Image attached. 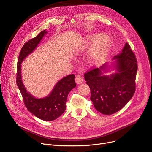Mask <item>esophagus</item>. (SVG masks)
<instances>
[{
    "mask_svg": "<svg viewBox=\"0 0 152 152\" xmlns=\"http://www.w3.org/2000/svg\"><path fill=\"white\" fill-rule=\"evenodd\" d=\"M75 81H76V83L77 84L82 83L83 82V78L82 76L79 74L77 75L76 76V78H75Z\"/></svg>",
    "mask_w": 152,
    "mask_h": 152,
    "instance_id": "obj_1",
    "label": "esophagus"
}]
</instances>
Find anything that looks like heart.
<instances>
[{"mask_svg": "<svg viewBox=\"0 0 152 152\" xmlns=\"http://www.w3.org/2000/svg\"><path fill=\"white\" fill-rule=\"evenodd\" d=\"M93 45L88 53L87 59L93 65H99L103 62L109 52L112 41L103 34H97L88 37L82 47L87 48Z\"/></svg>", "mask_w": 152, "mask_h": 152, "instance_id": "heart-1", "label": "heart"}]
</instances>
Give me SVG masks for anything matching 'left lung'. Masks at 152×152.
Masks as SVG:
<instances>
[{"mask_svg": "<svg viewBox=\"0 0 152 152\" xmlns=\"http://www.w3.org/2000/svg\"><path fill=\"white\" fill-rule=\"evenodd\" d=\"M118 73L102 76L100 69L94 68L84 74L86 83L91 90L90 99L96 110L103 114L110 115L120 111L131 99L136 89L138 62L135 53L126 42L122 52L114 56Z\"/></svg>", "mask_w": 152, "mask_h": 152, "instance_id": "8db88e82", "label": "left lung"}]
</instances>
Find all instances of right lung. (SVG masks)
Returning <instances> with one entry per match:
<instances>
[{"label": "right lung", "instance_id": "right-lung-1", "mask_svg": "<svg viewBox=\"0 0 152 152\" xmlns=\"http://www.w3.org/2000/svg\"><path fill=\"white\" fill-rule=\"evenodd\" d=\"M46 33V30L41 31L35 37L26 42L21 48L17 62L16 83L28 110L42 120L52 121L61 116L66 110L68 94L76 85L75 80V75L72 74L61 79L49 96L39 99L34 97L27 92L21 77V62L34 50Z\"/></svg>", "mask_w": 152, "mask_h": 152}]
</instances>
